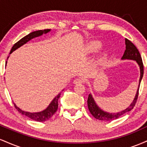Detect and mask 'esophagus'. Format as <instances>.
I'll return each mask as SVG.
<instances>
[{
	"mask_svg": "<svg viewBox=\"0 0 147 147\" xmlns=\"http://www.w3.org/2000/svg\"><path fill=\"white\" fill-rule=\"evenodd\" d=\"M74 84H83L84 82V79L83 78H77L74 80Z\"/></svg>",
	"mask_w": 147,
	"mask_h": 147,
	"instance_id": "1",
	"label": "esophagus"
}]
</instances>
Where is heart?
Instances as JSON below:
<instances>
[{
  "instance_id": "b5f03b06",
  "label": "heart",
  "mask_w": 147,
  "mask_h": 147,
  "mask_svg": "<svg viewBox=\"0 0 147 147\" xmlns=\"http://www.w3.org/2000/svg\"><path fill=\"white\" fill-rule=\"evenodd\" d=\"M101 48V43L99 41H92L88 46L89 51L90 52H96Z\"/></svg>"
}]
</instances>
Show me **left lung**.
Here are the masks:
<instances>
[{"instance_id":"obj_1","label":"left lung","mask_w":147,"mask_h":147,"mask_svg":"<svg viewBox=\"0 0 147 147\" xmlns=\"http://www.w3.org/2000/svg\"><path fill=\"white\" fill-rule=\"evenodd\" d=\"M125 43L126 50L124 55H123L122 59H131L136 61L138 65H139L140 69V84L137 91V93H136L134 100L131 103V105L127 109H126L125 110L117 113H106L103 111L102 109H99L98 106H97V104H96L95 101H94L91 94H89L87 100L88 108V110L90 111L91 115L97 119H99V120L112 121L115 120V119H117L119 117H120L121 116L123 115H124L126 113L129 112V111L132 110L133 107L136 105V102H137L138 95H139L140 85L141 80L142 79L143 74H144V65H143V62L140 54L138 48L136 47V45L133 44L131 41L127 39V38H125Z\"/></svg>"}]
</instances>
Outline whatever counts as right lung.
Segmentation results:
<instances>
[{"mask_svg": "<svg viewBox=\"0 0 147 147\" xmlns=\"http://www.w3.org/2000/svg\"><path fill=\"white\" fill-rule=\"evenodd\" d=\"M50 29H46L44 30H38V31L32 32L30 33L29 34H28L27 36H25L22 38L21 40H19L18 42H16L15 44L13 45V47L11 49V51H10V53L11 54L13 51H14L15 50L19 48L20 46L25 44V43H27L28 41L31 40L32 38H34V37L41 36V35L43 34V33L45 34L48 32L50 31ZM7 63V62H6ZM61 93L59 94L58 95L55 97V99L52 100V102L50 103V105L48 106V107L45 110H44L42 112L40 113H29V112H25V111H22L21 109H20L19 108H18L15 104H14V107L16 108V109H17V111L19 113H21V114L25 115L27 117H30V119H33V120L37 121V122H45V121L48 120L51 118L53 115L57 112V109H58V99L60 97Z\"/></svg>", "mask_w": 147, "mask_h": 147, "instance_id": "right-lung-1", "label": "right lung"}]
</instances>
